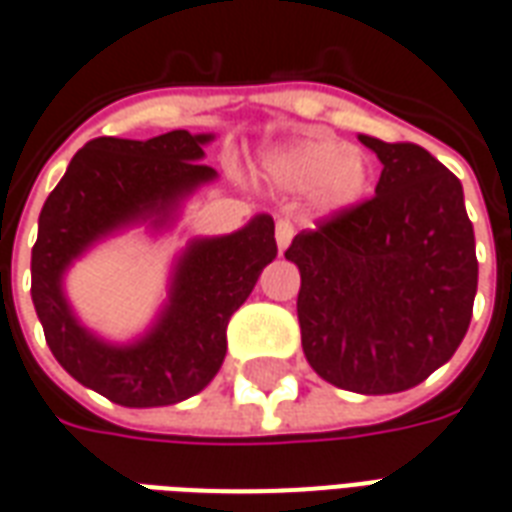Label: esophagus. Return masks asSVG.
Masks as SVG:
<instances>
[{"label":"esophagus","mask_w":512,"mask_h":512,"mask_svg":"<svg viewBox=\"0 0 512 512\" xmlns=\"http://www.w3.org/2000/svg\"><path fill=\"white\" fill-rule=\"evenodd\" d=\"M293 235H296V227H293V222H288V219H279V222H277L279 252H285V249H288L290 241H293Z\"/></svg>","instance_id":"obj_1"}]
</instances>
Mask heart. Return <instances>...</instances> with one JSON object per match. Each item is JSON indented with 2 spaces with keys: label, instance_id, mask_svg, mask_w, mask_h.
Segmentation results:
<instances>
[{
  "label": "heart",
  "instance_id": "obj_1",
  "mask_svg": "<svg viewBox=\"0 0 512 512\" xmlns=\"http://www.w3.org/2000/svg\"><path fill=\"white\" fill-rule=\"evenodd\" d=\"M266 175L279 189L310 191L321 211H343L365 197L367 156L334 139H301L266 156Z\"/></svg>",
  "mask_w": 512,
  "mask_h": 512
}]
</instances>
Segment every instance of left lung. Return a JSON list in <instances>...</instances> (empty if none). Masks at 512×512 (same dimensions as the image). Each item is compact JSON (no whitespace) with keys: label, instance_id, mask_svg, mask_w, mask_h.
<instances>
[{"label":"left lung","instance_id":"obj_1","mask_svg":"<svg viewBox=\"0 0 512 512\" xmlns=\"http://www.w3.org/2000/svg\"><path fill=\"white\" fill-rule=\"evenodd\" d=\"M381 158L376 197L288 246L299 266L301 348L329 384L392 395L439 370L469 329L474 230L461 180L425 147L359 136Z\"/></svg>","mask_w":512,"mask_h":512}]
</instances>
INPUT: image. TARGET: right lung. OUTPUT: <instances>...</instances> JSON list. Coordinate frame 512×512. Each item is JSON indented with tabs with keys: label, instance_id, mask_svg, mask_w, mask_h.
<instances>
[{
	"label": "right lung",
	"instance_id": "right-lung-1",
	"mask_svg": "<svg viewBox=\"0 0 512 512\" xmlns=\"http://www.w3.org/2000/svg\"><path fill=\"white\" fill-rule=\"evenodd\" d=\"M211 134L169 131L153 139L98 136L71 158L40 211L32 246V301L51 354L79 384L128 408L172 406L197 395L227 354V323L277 257L274 219L202 238L180 257L167 310L156 329L126 348L82 329L62 296V274L87 246L123 224H161L180 197L216 172L200 164Z\"/></svg>",
	"mask_w": 512,
	"mask_h": 512
}]
</instances>
